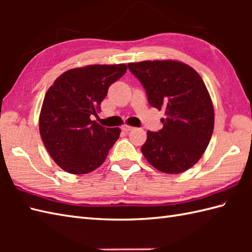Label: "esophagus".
Returning a JSON list of instances; mask_svg holds the SVG:
<instances>
[{
    "mask_svg": "<svg viewBox=\"0 0 252 252\" xmlns=\"http://www.w3.org/2000/svg\"><path fill=\"white\" fill-rule=\"evenodd\" d=\"M121 129H122V131H125V132H129V131H131V130L133 129V127H132L131 126L123 125V126H122V127H121Z\"/></svg>",
    "mask_w": 252,
    "mask_h": 252,
    "instance_id": "obj_1",
    "label": "esophagus"
}]
</instances>
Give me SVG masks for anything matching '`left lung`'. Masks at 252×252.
<instances>
[{
  "mask_svg": "<svg viewBox=\"0 0 252 252\" xmlns=\"http://www.w3.org/2000/svg\"><path fill=\"white\" fill-rule=\"evenodd\" d=\"M146 91L148 103L164 110L163 126L147 132L141 151L154 168L178 174L191 168L211 140L215 109L201 77L190 66L176 61L127 63Z\"/></svg>",
  "mask_w": 252,
  "mask_h": 252,
  "instance_id": "left-lung-1",
  "label": "left lung"
}]
</instances>
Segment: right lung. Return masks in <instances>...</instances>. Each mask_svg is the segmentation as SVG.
<instances>
[{
    "instance_id": "1",
    "label": "right lung",
    "mask_w": 252,
    "mask_h": 252,
    "mask_svg": "<svg viewBox=\"0 0 252 252\" xmlns=\"http://www.w3.org/2000/svg\"><path fill=\"white\" fill-rule=\"evenodd\" d=\"M126 65H90L61 74L50 87L39 118L40 134L53 160L71 174H85L105 161L119 138V127L90 119L100 109L110 85Z\"/></svg>"
}]
</instances>
